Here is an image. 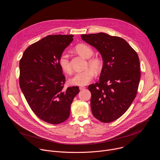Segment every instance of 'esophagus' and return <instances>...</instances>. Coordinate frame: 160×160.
<instances>
[{"mask_svg":"<svg viewBox=\"0 0 160 160\" xmlns=\"http://www.w3.org/2000/svg\"><path fill=\"white\" fill-rule=\"evenodd\" d=\"M85 88V87H83V86H81V87H79V89H80V90H84Z\"/></svg>","mask_w":160,"mask_h":160,"instance_id":"1","label":"esophagus"}]
</instances>
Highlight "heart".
I'll return each instance as SVG.
<instances>
[{
	"instance_id": "1",
	"label": "heart",
	"mask_w": 160,
	"mask_h": 160,
	"mask_svg": "<svg viewBox=\"0 0 160 160\" xmlns=\"http://www.w3.org/2000/svg\"><path fill=\"white\" fill-rule=\"evenodd\" d=\"M76 50L80 55L86 58H90L93 55V53L91 48L83 44H80L77 46ZM59 64L63 71L68 73H71L72 67L68 52H63L59 58ZM88 65L95 72L99 71L101 68L100 61L95 58L90 60L88 61ZM94 75V71L91 68H88L83 71L75 73L74 75L69 79V82L70 84L74 85H85L92 80Z\"/></svg>"
}]
</instances>
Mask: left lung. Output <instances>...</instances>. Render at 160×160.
Listing matches in <instances>:
<instances>
[{"mask_svg": "<svg viewBox=\"0 0 160 160\" xmlns=\"http://www.w3.org/2000/svg\"><path fill=\"white\" fill-rule=\"evenodd\" d=\"M81 38L100 52L103 60L99 81L88 87L92 114L102 122H112L127 111L136 97L141 77L138 55L118 36L99 32Z\"/></svg>", "mask_w": 160, "mask_h": 160, "instance_id": "obj_1", "label": "left lung"}]
</instances>
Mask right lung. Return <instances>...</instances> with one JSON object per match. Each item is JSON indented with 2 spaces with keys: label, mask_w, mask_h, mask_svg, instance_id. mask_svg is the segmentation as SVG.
<instances>
[{
  "label": "right lung",
  "mask_w": 160,
  "mask_h": 160,
  "mask_svg": "<svg viewBox=\"0 0 160 160\" xmlns=\"http://www.w3.org/2000/svg\"><path fill=\"white\" fill-rule=\"evenodd\" d=\"M73 35H49L29 46L19 62V85L34 113L52 124L65 121L78 86L63 88L65 77L59 64Z\"/></svg>",
  "instance_id": "add662e5"
}]
</instances>
